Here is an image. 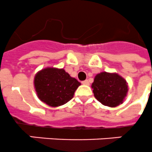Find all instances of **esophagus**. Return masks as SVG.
Returning a JSON list of instances; mask_svg holds the SVG:
<instances>
[{
	"instance_id": "34e87169",
	"label": "esophagus",
	"mask_w": 152,
	"mask_h": 152,
	"mask_svg": "<svg viewBox=\"0 0 152 152\" xmlns=\"http://www.w3.org/2000/svg\"><path fill=\"white\" fill-rule=\"evenodd\" d=\"M82 83L83 85H89L90 84V83H89V81L87 80H84V81H83L82 82Z\"/></svg>"
}]
</instances>
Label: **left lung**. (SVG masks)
Here are the masks:
<instances>
[{"label": "left lung", "mask_w": 152, "mask_h": 152, "mask_svg": "<svg viewBox=\"0 0 152 152\" xmlns=\"http://www.w3.org/2000/svg\"><path fill=\"white\" fill-rule=\"evenodd\" d=\"M91 87L96 99L112 108L122 104L128 92L127 83L122 76L106 72L96 75Z\"/></svg>", "instance_id": "1"}]
</instances>
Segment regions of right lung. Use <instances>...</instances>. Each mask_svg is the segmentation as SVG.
<instances>
[{
    "mask_svg": "<svg viewBox=\"0 0 152 152\" xmlns=\"http://www.w3.org/2000/svg\"><path fill=\"white\" fill-rule=\"evenodd\" d=\"M80 83L63 69L46 68L36 74L34 87L39 99L50 107L69 102Z\"/></svg>",
    "mask_w": 152,
    "mask_h": 152,
    "instance_id": "1",
    "label": "right lung"
}]
</instances>
